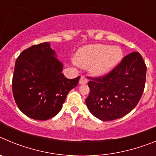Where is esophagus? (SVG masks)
Returning a JSON list of instances; mask_svg holds the SVG:
<instances>
[{"mask_svg":"<svg viewBox=\"0 0 156 156\" xmlns=\"http://www.w3.org/2000/svg\"><path fill=\"white\" fill-rule=\"evenodd\" d=\"M87 82H88V80L87 79L86 77H85L84 76H81L80 79V81H79L80 84H85V83H87Z\"/></svg>","mask_w":156,"mask_h":156,"instance_id":"1","label":"esophagus"}]
</instances>
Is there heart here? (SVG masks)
Returning <instances> with one entry per match:
<instances>
[{
  "mask_svg": "<svg viewBox=\"0 0 156 156\" xmlns=\"http://www.w3.org/2000/svg\"><path fill=\"white\" fill-rule=\"evenodd\" d=\"M122 51L119 47L105 44H90L83 47L76 55L78 66L88 67L90 74L96 76L108 73L120 62Z\"/></svg>",
  "mask_w": 156,
  "mask_h": 156,
  "instance_id": "heart-1",
  "label": "heart"
}]
</instances>
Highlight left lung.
Returning <instances> with one entry per match:
<instances>
[{
    "instance_id": "1",
    "label": "left lung",
    "mask_w": 156,
    "mask_h": 156,
    "mask_svg": "<svg viewBox=\"0 0 156 156\" xmlns=\"http://www.w3.org/2000/svg\"><path fill=\"white\" fill-rule=\"evenodd\" d=\"M146 71L142 56L133 52L108 74L91 78L88 82L90 94L86 99L89 111L102 121L119 119L129 113L142 96Z\"/></svg>"
}]
</instances>
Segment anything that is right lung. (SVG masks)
Listing matches in <instances>:
<instances>
[{
	"mask_svg": "<svg viewBox=\"0 0 156 156\" xmlns=\"http://www.w3.org/2000/svg\"><path fill=\"white\" fill-rule=\"evenodd\" d=\"M63 64L49 43L33 45L23 51L15 65L12 91L19 108L37 120H47L62 109L69 92L80 76L67 79Z\"/></svg>",
	"mask_w": 156,
	"mask_h": 156,
	"instance_id": "add662e5",
	"label": "right lung"
}]
</instances>
